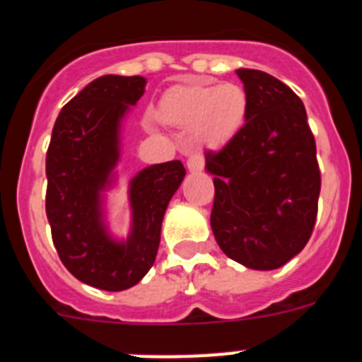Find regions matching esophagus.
<instances>
[{
  "label": "esophagus",
  "instance_id": "34e87169",
  "mask_svg": "<svg viewBox=\"0 0 362 362\" xmlns=\"http://www.w3.org/2000/svg\"><path fill=\"white\" fill-rule=\"evenodd\" d=\"M187 166L190 172H201L204 166V158L201 153H190L187 159Z\"/></svg>",
  "mask_w": 362,
  "mask_h": 362
}]
</instances>
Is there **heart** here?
<instances>
[{"label":"heart","instance_id":"heart-1","mask_svg":"<svg viewBox=\"0 0 362 362\" xmlns=\"http://www.w3.org/2000/svg\"><path fill=\"white\" fill-rule=\"evenodd\" d=\"M246 94L239 85L194 83L172 88L159 107L163 123L192 130V137L203 148L226 145L245 123Z\"/></svg>","mask_w":362,"mask_h":362}]
</instances>
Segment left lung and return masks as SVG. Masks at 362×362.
<instances>
[{"instance_id":"left-lung-1","label":"left lung","mask_w":362,"mask_h":362,"mask_svg":"<svg viewBox=\"0 0 362 362\" xmlns=\"http://www.w3.org/2000/svg\"><path fill=\"white\" fill-rule=\"evenodd\" d=\"M246 117L219 150H206L214 174L210 225L230 259L276 270L308 243L321 192L315 139L299 95L263 70L239 69Z\"/></svg>"}]
</instances>
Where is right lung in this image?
<instances>
[{"instance_id": "1", "label": "right lung", "mask_w": 362, "mask_h": 362, "mask_svg": "<svg viewBox=\"0 0 362 362\" xmlns=\"http://www.w3.org/2000/svg\"><path fill=\"white\" fill-rule=\"evenodd\" d=\"M141 76H103L59 112L47 150L45 210L57 255L76 279L107 292L137 284L152 268L168 201L185 177L181 161L141 170L130 183L132 233L107 235L99 192L119 158V121L145 92Z\"/></svg>"}]
</instances>
